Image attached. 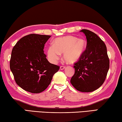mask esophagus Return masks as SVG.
<instances>
[{"label":"esophagus","instance_id":"1","mask_svg":"<svg viewBox=\"0 0 122 122\" xmlns=\"http://www.w3.org/2000/svg\"><path fill=\"white\" fill-rule=\"evenodd\" d=\"M64 69H65V66H60V69L61 70H64Z\"/></svg>","mask_w":122,"mask_h":122}]
</instances>
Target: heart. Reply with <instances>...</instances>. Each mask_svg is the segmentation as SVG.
<instances>
[{"label": "heart", "instance_id": "1", "mask_svg": "<svg viewBox=\"0 0 122 122\" xmlns=\"http://www.w3.org/2000/svg\"><path fill=\"white\" fill-rule=\"evenodd\" d=\"M87 43L84 39H77L72 36L58 38L53 42V45L48 47L47 55L51 63L57 62L63 54L64 59L69 64L75 63L84 53Z\"/></svg>", "mask_w": 122, "mask_h": 122}]
</instances>
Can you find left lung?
I'll list each match as a JSON object with an SVG mask.
<instances>
[{
	"label": "left lung",
	"mask_w": 122,
	"mask_h": 122,
	"mask_svg": "<svg viewBox=\"0 0 122 122\" xmlns=\"http://www.w3.org/2000/svg\"><path fill=\"white\" fill-rule=\"evenodd\" d=\"M85 34L87 46L84 53L74 63L75 74L70 82L75 88L83 92H90L98 89L104 82L109 69L110 61L107 46L96 34L88 30Z\"/></svg>",
	"instance_id": "obj_1"
}]
</instances>
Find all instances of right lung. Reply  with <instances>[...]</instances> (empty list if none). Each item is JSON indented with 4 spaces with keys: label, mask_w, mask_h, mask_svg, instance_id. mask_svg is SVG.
Segmentation results:
<instances>
[{
    "label": "right lung",
    "mask_w": 122,
    "mask_h": 122,
    "mask_svg": "<svg viewBox=\"0 0 122 122\" xmlns=\"http://www.w3.org/2000/svg\"><path fill=\"white\" fill-rule=\"evenodd\" d=\"M51 36L30 34L19 40L11 52L10 67L17 85L33 93L41 92L51 83L59 66L51 64L44 53Z\"/></svg>",
    "instance_id": "right-lung-1"
}]
</instances>
